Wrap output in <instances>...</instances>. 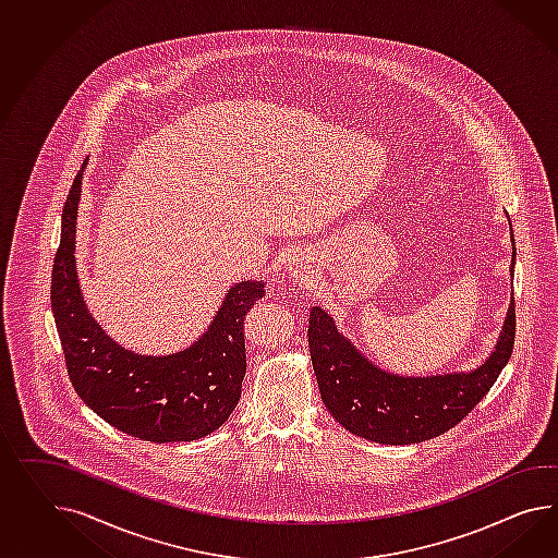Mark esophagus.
I'll return each mask as SVG.
<instances>
[{
	"mask_svg": "<svg viewBox=\"0 0 558 558\" xmlns=\"http://www.w3.org/2000/svg\"><path fill=\"white\" fill-rule=\"evenodd\" d=\"M289 269H291V272H293V275H298V272H303L301 271V269H303V267H301V265H298V263H293V265H291V267H289Z\"/></svg>",
	"mask_w": 558,
	"mask_h": 558,
	"instance_id": "34e87169",
	"label": "esophagus"
}]
</instances>
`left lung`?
I'll return each instance as SVG.
<instances>
[{
	"label": "left lung",
	"instance_id": "8db88e82",
	"mask_svg": "<svg viewBox=\"0 0 558 558\" xmlns=\"http://www.w3.org/2000/svg\"><path fill=\"white\" fill-rule=\"evenodd\" d=\"M515 244L512 234V275ZM514 298L496 350L480 368L439 376H399L372 364L322 307L310 314V354L329 414L362 439L383 445L429 441L456 427L484 399L514 350Z\"/></svg>",
	"mask_w": 558,
	"mask_h": 558
}]
</instances>
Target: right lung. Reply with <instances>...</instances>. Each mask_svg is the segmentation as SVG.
Wrapping results in <instances>:
<instances>
[{
    "instance_id": "right-lung-1",
    "label": "right lung",
    "mask_w": 558,
    "mask_h": 558,
    "mask_svg": "<svg viewBox=\"0 0 558 558\" xmlns=\"http://www.w3.org/2000/svg\"><path fill=\"white\" fill-rule=\"evenodd\" d=\"M83 173L64 204L62 236L52 269V314L76 395L102 421L154 444L194 441L218 429L241 399L246 354L244 315L265 283L241 281L208 329L186 350L142 356L111 340L86 310L76 275V208Z\"/></svg>"
}]
</instances>
